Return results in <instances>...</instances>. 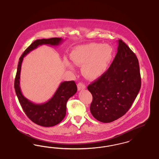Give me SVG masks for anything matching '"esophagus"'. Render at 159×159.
Here are the masks:
<instances>
[{"label": "esophagus", "mask_w": 159, "mask_h": 159, "mask_svg": "<svg viewBox=\"0 0 159 159\" xmlns=\"http://www.w3.org/2000/svg\"><path fill=\"white\" fill-rule=\"evenodd\" d=\"M86 88V86L83 84V83H79L77 84V89L78 91H80V90H83Z\"/></svg>", "instance_id": "obj_1"}]
</instances>
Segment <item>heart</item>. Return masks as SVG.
<instances>
[{
	"label": "heart",
	"instance_id": "b5f03b06",
	"mask_svg": "<svg viewBox=\"0 0 159 159\" xmlns=\"http://www.w3.org/2000/svg\"><path fill=\"white\" fill-rule=\"evenodd\" d=\"M113 49L107 44L91 43L79 46L70 53V58L76 65L83 67L84 75L91 80L97 79L102 76L109 67L112 60ZM68 68L73 70V65L65 61Z\"/></svg>",
	"mask_w": 159,
	"mask_h": 159
}]
</instances>
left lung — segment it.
<instances>
[{
  "label": "left lung",
  "instance_id": "1",
  "mask_svg": "<svg viewBox=\"0 0 159 159\" xmlns=\"http://www.w3.org/2000/svg\"><path fill=\"white\" fill-rule=\"evenodd\" d=\"M109 68L88 86L92 95L90 110L98 121L110 123L128 111L141 88L138 60L121 40Z\"/></svg>",
  "mask_w": 159,
  "mask_h": 159
}]
</instances>
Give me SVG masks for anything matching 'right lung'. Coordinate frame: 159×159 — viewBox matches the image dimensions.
Here are the masks:
<instances>
[{
    "instance_id": "add662e5",
    "label": "right lung",
    "mask_w": 159,
    "mask_h": 159,
    "mask_svg": "<svg viewBox=\"0 0 159 159\" xmlns=\"http://www.w3.org/2000/svg\"><path fill=\"white\" fill-rule=\"evenodd\" d=\"M63 39L60 38L38 39L33 42L20 58L14 82V88L19 102L24 111L31 121L44 127H51L57 125L63 120L66 114V105L68 99L73 96L77 91L74 81L61 82L53 97L47 102L35 104L26 98L22 93L20 86V73L24 57L37 48L39 46L48 45L58 46Z\"/></svg>"
}]
</instances>
